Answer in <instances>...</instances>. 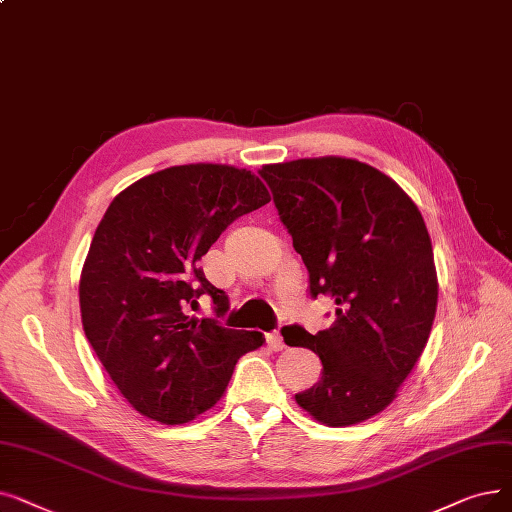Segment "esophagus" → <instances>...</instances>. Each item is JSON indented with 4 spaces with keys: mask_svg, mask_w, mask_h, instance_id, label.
<instances>
[{
    "mask_svg": "<svg viewBox=\"0 0 512 512\" xmlns=\"http://www.w3.org/2000/svg\"><path fill=\"white\" fill-rule=\"evenodd\" d=\"M265 341H268L272 351H282L284 349V341L280 337V332H270V335H265Z\"/></svg>",
    "mask_w": 512,
    "mask_h": 512,
    "instance_id": "obj_1",
    "label": "esophagus"
}]
</instances>
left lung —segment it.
<instances>
[{
	"instance_id": "8db88e82",
	"label": "left lung",
	"mask_w": 512,
	"mask_h": 512,
	"mask_svg": "<svg viewBox=\"0 0 512 512\" xmlns=\"http://www.w3.org/2000/svg\"><path fill=\"white\" fill-rule=\"evenodd\" d=\"M259 175L311 297L337 303V320L316 335L282 328L286 345L322 360V379L295 399L322 425H358L393 402L431 335L437 272L425 219L389 175L355 159H299Z\"/></svg>"
}]
</instances>
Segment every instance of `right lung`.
I'll return each instance as SVG.
<instances>
[{"mask_svg": "<svg viewBox=\"0 0 512 512\" xmlns=\"http://www.w3.org/2000/svg\"><path fill=\"white\" fill-rule=\"evenodd\" d=\"M270 203L257 175L232 165H177L115 196L79 280L85 337L121 395L142 416L182 425L224 395L240 355L261 332L188 316L198 297L217 316L228 297L198 268L234 219Z\"/></svg>", "mask_w": 512, "mask_h": 512, "instance_id": "obj_1", "label": "right lung"}]
</instances>
